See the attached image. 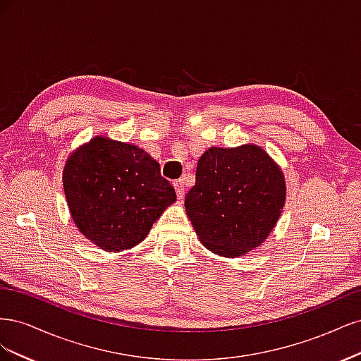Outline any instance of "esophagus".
<instances>
[{"label":"esophagus","instance_id":"obj_1","mask_svg":"<svg viewBox=\"0 0 361 361\" xmlns=\"http://www.w3.org/2000/svg\"><path fill=\"white\" fill-rule=\"evenodd\" d=\"M174 190H176L178 197H179V199H183V195H185V183H183L182 179L174 182Z\"/></svg>","mask_w":361,"mask_h":361}]
</instances>
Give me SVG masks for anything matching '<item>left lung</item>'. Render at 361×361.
Masks as SVG:
<instances>
[{
  "mask_svg": "<svg viewBox=\"0 0 361 361\" xmlns=\"http://www.w3.org/2000/svg\"><path fill=\"white\" fill-rule=\"evenodd\" d=\"M286 200L279 164L257 145L209 147L199 158L185 211L212 253L239 257L262 245Z\"/></svg>",
  "mask_w": 361,
  "mask_h": 361,
  "instance_id": "1",
  "label": "left lung"
}]
</instances>
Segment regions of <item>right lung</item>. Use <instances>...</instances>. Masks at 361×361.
<instances>
[{
  "mask_svg": "<svg viewBox=\"0 0 361 361\" xmlns=\"http://www.w3.org/2000/svg\"><path fill=\"white\" fill-rule=\"evenodd\" d=\"M63 188L78 231L110 253L140 244L176 202L154 158L134 145L102 135L69 155Z\"/></svg>",
  "mask_w": 361,
  "mask_h": 361,
  "instance_id": "1",
  "label": "right lung"
}]
</instances>
